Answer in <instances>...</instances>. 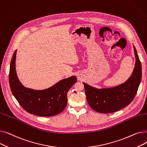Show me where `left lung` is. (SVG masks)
Listing matches in <instances>:
<instances>
[{
	"mask_svg": "<svg viewBox=\"0 0 147 147\" xmlns=\"http://www.w3.org/2000/svg\"><path fill=\"white\" fill-rule=\"evenodd\" d=\"M135 65L130 78L119 85L98 89L83 82L88 102L92 109L101 113H111L117 111L127 106L133 101L142 78V67L135 46Z\"/></svg>",
	"mask_w": 147,
	"mask_h": 147,
	"instance_id": "8db88e82",
	"label": "left lung"
}]
</instances>
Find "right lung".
<instances>
[{"mask_svg": "<svg viewBox=\"0 0 147 147\" xmlns=\"http://www.w3.org/2000/svg\"><path fill=\"white\" fill-rule=\"evenodd\" d=\"M17 50L13 54L9 74L12 93L27 112L38 116H53L63 111L67 104V94L77 82L76 76L61 80L51 87L36 90L25 87L19 80L15 68Z\"/></svg>", "mask_w": 147, "mask_h": 147, "instance_id": "add662e5", "label": "right lung"}]
</instances>
